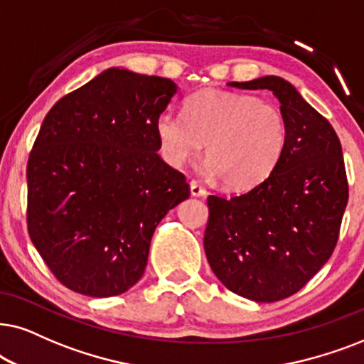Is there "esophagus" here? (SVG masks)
Masks as SVG:
<instances>
[{
    "label": "esophagus",
    "instance_id": "34e87169",
    "mask_svg": "<svg viewBox=\"0 0 364 364\" xmlns=\"http://www.w3.org/2000/svg\"><path fill=\"white\" fill-rule=\"evenodd\" d=\"M190 190H191L193 196H205L206 195L205 188H203L198 181H195V179H191L190 181Z\"/></svg>",
    "mask_w": 364,
    "mask_h": 364
}]
</instances>
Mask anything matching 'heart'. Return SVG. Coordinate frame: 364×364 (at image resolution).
Masks as SVG:
<instances>
[{"instance_id": "obj_1", "label": "heart", "mask_w": 364, "mask_h": 364, "mask_svg": "<svg viewBox=\"0 0 364 364\" xmlns=\"http://www.w3.org/2000/svg\"><path fill=\"white\" fill-rule=\"evenodd\" d=\"M156 136L174 166L195 158L206 143L208 169L221 185L246 191L261 185L288 143L287 116L278 105L253 95L203 91L185 103V118L159 114Z\"/></svg>"}]
</instances>
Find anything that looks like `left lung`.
Here are the masks:
<instances>
[{
  "instance_id": "8db88e82",
  "label": "left lung",
  "mask_w": 364,
  "mask_h": 364,
  "mask_svg": "<svg viewBox=\"0 0 364 364\" xmlns=\"http://www.w3.org/2000/svg\"><path fill=\"white\" fill-rule=\"evenodd\" d=\"M240 90H269L287 116L288 143L274 171L245 195L208 196L205 251L230 291L273 303L298 293L333 255L348 205L340 138L279 76Z\"/></svg>"
}]
</instances>
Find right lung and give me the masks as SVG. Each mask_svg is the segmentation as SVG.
Returning <instances> with one entry per match:
<instances>
[{"label": "right lung", "instance_id": "obj_1", "mask_svg": "<svg viewBox=\"0 0 364 364\" xmlns=\"http://www.w3.org/2000/svg\"><path fill=\"white\" fill-rule=\"evenodd\" d=\"M168 77L109 68L50 109L26 168L28 231L60 283L93 298L136 284L158 223L190 196L158 154Z\"/></svg>", "mask_w": 364, "mask_h": 364}]
</instances>
